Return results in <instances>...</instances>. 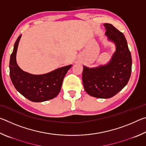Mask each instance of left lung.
<instances>
[{
	"label": "left lung",
	"instance_id": "left-lung-1",
	"mask_svg": "<svg viewBox=\"0 0 146 146\" xmlns=\"http://www.w3.org/2000/svg\"><path fill=\"white\" fill-rule=\"evenodd\" d=\"M106 35L117 46L110 63L97 68L84 66L82 81L89 95L100 98L113 97L125 87L131 73L132 58L124 35L110 24H104Z\"/></svg>",
	"mask_w": 146,
	"mask_h": 146
}]
</instances>
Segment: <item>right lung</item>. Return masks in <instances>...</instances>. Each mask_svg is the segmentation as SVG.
I'll return each instance as SVG.
<instances>
[{
  "label": "right lung",
  "instance_id": "right-lung-1",
  "mask_svg": "<svg viewBox=\"0 0 146 146\" xmlns=\"http://www.w3.org/2000/svg\"><path fill=\"white\" fill-rule=\"evenodd\" d=\"M21 35L15 43L9 61V75L16 90L28 100L40 102L56 97L61 90L63 79L71 65L44 75H35L21 70L16 62V53Z\"/></svg>",
  "mask_w": 146,
  "mask_h": 146
}]
</instances>
